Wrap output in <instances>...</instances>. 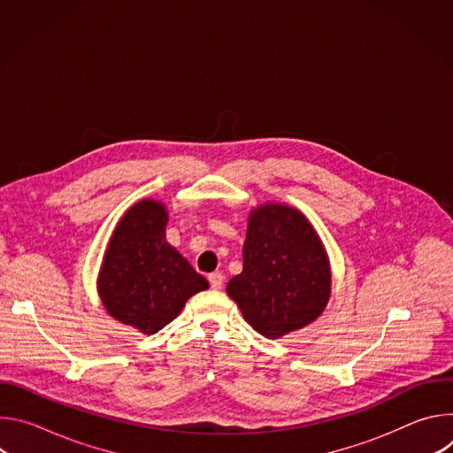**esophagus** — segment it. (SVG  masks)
<instances>
[{
    "mask_svg": "<svg viewBox=\"0 0 453 453\" xmlns=\"http://www.w3.org/2000/svg\"><path fill=\"white\" fill-rule=\"evenodd\" d=\"M210 285H211V288H215V290H219V288H222V283H224V276L220 274V273H213V274H210Z\"/></svg>",
    "mask_w": 453,
    "mask_h": 453,
    "instance_id": "34e87169",
    "label": "esophagus"
}]
</instances>
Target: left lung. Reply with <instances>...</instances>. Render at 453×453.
Masks as SVG:
<instances>
[{
	"label": "left lung",
	"instance_id": "obj_1",
	"mask_svg": "<svg viewBox=\"0 0 453 453\" xmlns=\"http://www.w3.org/2000/svg\"><path fill=\"white\" fill-rule=\"evenodd\" d=\"M330 262L308 219L296 208L262 204L249 215L243 269L227 296L267 339L304 328L326 308Z\"/></svg>",
	"mask_w": 453,
	"mask_h": 453
}]
</instances>
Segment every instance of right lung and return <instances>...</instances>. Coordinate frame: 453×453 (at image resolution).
<instances>
[{
    "mask_svg": "<svg viewBox=\"0 0 453 453\" xmlns=\"http://www.w3.org/2000/svg\"><path fill=\"white\" fill-rule=\"evenodd\" d=\"M165 204L145 199L118 222L98 274L100 299L116 320L152 335L210 283L166 242Z\"/></svg>",
    "mask_w": 453,
    "mask_h": 453,
    "instance_id": "right-lung-1",
    "label": "right lung"
}]
</instances>
